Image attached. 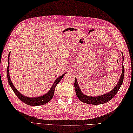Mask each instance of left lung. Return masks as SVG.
<instances>
[{
  "label": "left lung",
  "mask_w": 133,
  "mask_h": 133,
  "mask_svg": "<svg viewBox=\"0 0 133 133\" xmlns=\"http://www.w3.org/2000/svg\"><path fill=\"white\" fill-rule=\"evenodd\" d=\"M123 59V56L122 53ZM124 68L123 65L122 64V75L119 80L118 83L117 84L115 87L114 88L112 89L109 93H107L106 94L103 95L102 96H96V97H92V96H88L87 95L83 94L82 91H81L80 89L78 86L76 78L75 79V88L76 94L77 97L80 101L84 103L87 104H101L105 103L108 102H109L110 100H111L115 96L116 93L119 89L121 86L122 85L123 83V77H124Z\"/></svg>",
  "instance_id": "left-lung-1"
}]
</instances>
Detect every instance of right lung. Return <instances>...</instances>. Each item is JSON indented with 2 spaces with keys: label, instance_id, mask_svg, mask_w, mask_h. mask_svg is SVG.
<instances>
[{
  "label": "right lung",
  "instance_id": "right-lung-1",
  "mask_svg": "<svg viewBox=\"0 0 133 133\" xmlns=\"http://www.w3.org/2000/svg\"><path fill=\"white\" fill-rule=\"evenodd\" d=\"M10 55V52L9 54V57H8V66H7V78H8V82H9V84L11 87V88H12L13 91L14 92L15 94L17 95V96L19 99L22 102L25 103L26 104L29 105H32V106H38V105H41L45 104L49 102L50 100L53 98V95H54V92H55V90L56 88V85H57V84L60 82L61 80L63 78L64 76L66 74H64L61 76L58 77L56 81L54 83L53 85L51 87V88L48 92L47 94H45L44 95L39 96L37 97H27L23 95L22 94H21L19 92L17 89L15 88V87L14 86L12 83L11 82V78L10 77V74H9V57Z\"/></svg>",
  "mask_w": 133,
  "mask_h": 133
}]
</instances>
